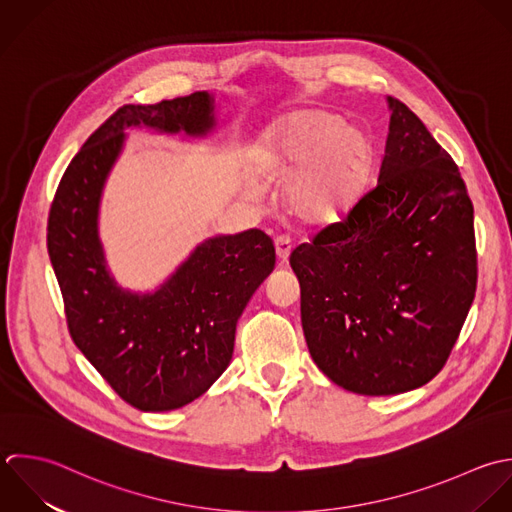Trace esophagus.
Returning a JSON list of instances; mask_svg holds the SVG:
<instances>
[{"label": "esophagus", "mask_w": 512, "mask_h": 512, "mask_svg": "<svg viewBox=\"0 0 512 512\" xmlns=\"http://www.w3.org/2000/svg\"><path fill=\"white\" fill-rule=\"evenodd\" d=\"M291 239L287 237V235H279L277 239H275V251H277V259L279 261H287L289 259V253H291Z\"/></svg>", "instance_id": "34e87169"}]
</instances>
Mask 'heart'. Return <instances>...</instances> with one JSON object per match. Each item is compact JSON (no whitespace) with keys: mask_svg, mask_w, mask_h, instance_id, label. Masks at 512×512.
Segmentation results:
<instances>
[{"mask_svg":"<svg viewBox=\"0 0 512 512\" xmlns=\"http://www.w3.org/2000/svg\"><path fill=\"white\" fill-rule=\"evenodd\" d=\"M261 173L289 183V211L309 223L337 217L361 191L371 165L365 133L327 109H303L265 135L257 151Z\"/></svg>","mask_w":512,"mask_h":512,"instance_id":"heart-1","label":"heart"}]
</instances>
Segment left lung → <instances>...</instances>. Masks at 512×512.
I'll use <instances>...</instances> for the list:
<instances>
[{"mask_svg":"<svg viewBox=\"0 0 512 512\" xmlns=\"http://www.w3.org/2000/svg\"><path fill=\"white\" fill-rule=\"evenodd\" d=\"M389 105L377 183L289 257L313 361L359 395L435 379L479 277L475 213L457 163L403 101Z\"/></svg>","mask_w":512,"mask_h":512,"instance_id":"1","label":"left lung"}]
</instances>
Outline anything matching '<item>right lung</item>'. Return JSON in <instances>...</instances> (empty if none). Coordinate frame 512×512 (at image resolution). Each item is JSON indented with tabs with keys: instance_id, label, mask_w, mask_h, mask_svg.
Segmentation results:
<instances>
[{
	"instance_id": "right-lung-1",
	"label": "right lung",
	"mask_w": 512,
	"mask_h": 512,
	"mask_svg": "<svg viewBox=\"0 0 512 512\" xmlns=\"http://www.w3.org/2000/svg\"><path fill=\"white\" fill-rule=\"evenodd\" d=\"M205 91L153 105H123L67 165L47 217V251L77 349L139 411H171L201 397L227 369L235 325L275 267L273 239L259 229L215 237L195 249L155 293L115 287L97 239V205L121 149L123 127L191 135L213 127Z\"/></svg>"
}]
</instances>
